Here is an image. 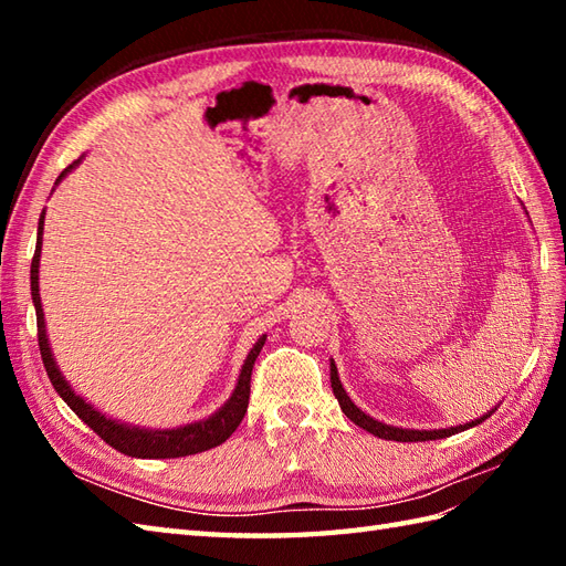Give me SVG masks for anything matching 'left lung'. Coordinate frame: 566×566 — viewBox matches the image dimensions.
<instances>
[{
  "label": "left lung",
  "mask_w": 566,
  "mask_h": 566,
  "mask_svg": "<svg viewBox=\"0 0 566 566\" xmlns=\"http://www.w3.org/2000/svg\"><path fill=\"white\" fill-rule=\"evenodd\" d=\"M331 387L335 399H338L343 413L353 420L355 426H359L363 430L371 432V436H377L381 440H396V442H423V440H440V438H450L454 432H462L467 428H474L486 420L491 413H486L484 418H476L472 423H464V426H457V428H442V430H406V428H394V426H384L379 420L369 418L365 411H359V408L350 401V396L345 394L340 377H338V369L331 363Z\"/></svg>",
  "instance_id": "left-lung-1"
}]
</instances>
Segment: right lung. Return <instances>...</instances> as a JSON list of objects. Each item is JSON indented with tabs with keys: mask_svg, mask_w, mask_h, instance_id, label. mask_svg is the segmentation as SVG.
Masks as SVG:
<instances>
[{
	"mask_svg": "<svg viewBox=\"0 0 566 566\" xmlns=\"http://www.w3.org/2000/svg\"><path fill=\"white\" fill-rule=\"evenodd\" d=\"M77 163L67 165L63 172H60L57 182L63 179L72 167ZM45 213V211H43ZM41 213L39 219V240H35V252L31 260V296H33V306H35V323H39V347H41V357H43V367L48 371V379L55 387L72 411H75L84 423H87L97 436L112 444L114 450L124 452L128 457H143V460H167V457H187V454H197L203 450H211L216 444L226 442L233 436V430L240 426L245 411H248V399H250V375H252V365L264 345V335L252 347L243 369H240L238 377V387L233 391L231 399L226 401L221 411H216L211 418L199 420V423H189L185 428H175V430H140V428H130L122 426L116 420L102 416L97 408H92L87 401L80 399V396L70 389V384L60 375V369L53 359L51 347H48V335H45V321H43V308H41V294H39V262H41V235H43V219Z\"/></svg>",
	"mask_w": 566,
	"mask_h": 566,
	"instance_id": "add662e5",
	"label": "right lung"
}]
</instances>
